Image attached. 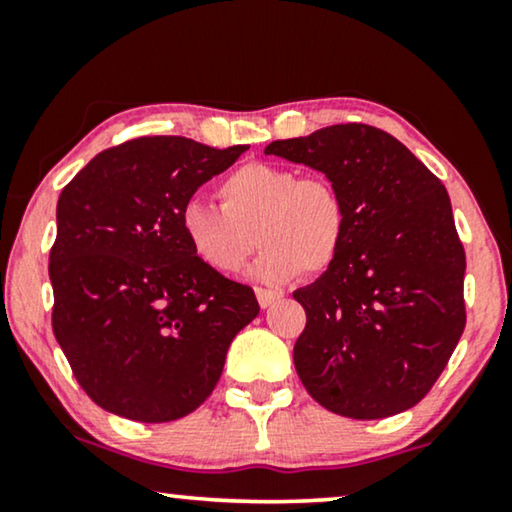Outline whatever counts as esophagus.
Masks as SVG:
<instances>
[{
	"mask_svg": "<svg viewBox=\"0 0 512 512\" xmlns=\"http://www.w3.org/2000/svg\"><path fill=\"white\" fill-rule=\"evenodd\" d=\"M256 298H258V305H261L263 310H268L270 305H275L277 300L282 298V293L270 291V289H256Z\"/></svg>",
	"mask_w": 512,
	"mask_h": 512,
	"instance_id": "1",
	"label": "esophagus"
}]
</instances>
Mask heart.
<instances>
[{
    "mask_svg": "<svg viewBox=\"0 0 512 512\" xmlns=\"http://www.w3.org/2000/svg\"><path fill=\"white\" fill-rule=\"evenodd\" d=\"M216 193L221 207L193 200L181 209V233L195 258L221 275L240 270L256 244L265 249L251 275L265 282L321 275L345 247V198L324 177L247 163L226 174Z\"/></svg>",
    "mask_w": 512,
    "mask_h": 512,
    "instance_id": "heart-1",
    "label": "heart"
}]
</instances>
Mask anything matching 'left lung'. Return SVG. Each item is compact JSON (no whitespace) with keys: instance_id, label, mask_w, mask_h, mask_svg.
I'll use <instances>...</instances> for the list:
<instances>
[{"instance_id":"8db88e82","label":"left lung","mask_w":512,"mask_h":512,"mask_svg":"<svg viewBox=\"0 0 512 512\" xmlns=\"http://www.w3.org/2000/svg\"><path fill=\"white\" fill-rule=\"evenodd\" d=\"M265 153L324 172L347 207L338 261L293 291L307 314L293 347L300 382L342 417L412 408L466 326V254L445 186L396 137L363 123L277 139Z\"/></svg>"}]
</instances>
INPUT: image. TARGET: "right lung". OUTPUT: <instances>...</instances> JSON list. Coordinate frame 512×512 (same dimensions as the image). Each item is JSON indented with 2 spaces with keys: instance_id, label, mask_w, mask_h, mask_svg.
Instances as JSON below:
<instances>
[{
  "instance_id": "1",
  "label": "right lung",
  "mask_w": 512,
  "mask_h": 512,
  "mask_svg": "<svg viewBox=\"0 0 512 512\" xmlns=\"http://www.w3.org/2000/svg\"><path fill=\"white\" fill-rule=\"evenodd\" d=\"M249 146L137 137L97 153L58 198L53 333L107 412L172 422L207 401L230 342L256 319L249 286L198 261L181 209Z\"/></svg>"
}]
</instances>
